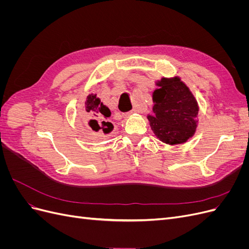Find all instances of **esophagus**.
<instances>
[{
    "label": "esophagus",
    "instance_id": "esophagus-1",
    "mask_svg": "<svg viewBox=\"0 0 249 249\" xmlns=\"http://www.w3.org/2000/svg\"><path fill=\"white\" fill-rule=\"evenodd\" d=\"M138 112H140V110H139V108H134L132 111H130V112H127V113H124V117H129V116H131L132 114H134V113H138Z\"/></svg>",
    "mask_w": 249,
    "mask_h": 249
}]
</instances>
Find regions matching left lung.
Listing matches in <instances>:
<instances>
[{
  "mask_svg": "<svg viewBox=\"0 0 249 249\" xmlns=\"http://www.w3.org/2000/svg\"><path fill=\"white\" fill-rule=\"evenodd\" d=\"M153 93L150 127L166 144H182L191 138L197 126L198 104L193 93L178 77L162 78L156 82Z\"/></svg>",
  "mask_w": 249,
  "mask_h": 249,
  "instance_id": "1",
  "label": "left lung"
}]
</instances>
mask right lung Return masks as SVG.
<instances>
[{"label":"right lung","instance_id":"obj_1","mask_svg":"<svg viewBox=\"0 0 249 249\" xmlns=\"http://www.w3.org/2000/svg\"><path fill=\"white\" fill-rule=\"evenodd\" d=\"M85 122H88V125L96 135L104 133H109L113 129V124L109 123V117L111 116L110 109L105 106L99 97L94 93H90L85 101ZM108 132H107V131Z\"/></svg>","mask_w":249,"mask_h":249}]
</instances>
